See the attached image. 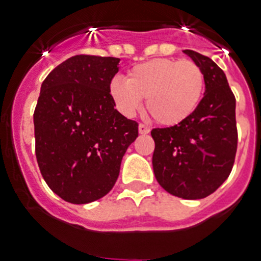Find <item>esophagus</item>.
<instances>
[{"mask_svg": "<svg viewBox=\"0 0 261 261\" xmlns=\"http://www.w3.org/2000/svg\"><path fill=\"white\" fill-rule=\"evenodd\" d=\"M150 131H151V128L148 126H146V124H143V123L139 124V134L146 135V134H148Z\"/></svg>", "mask_w": 261, "mask_h": 261, "instance_id": "obj_1", "label": "esophagus"}]
</instances>
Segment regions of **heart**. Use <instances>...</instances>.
<instances>
[{
	"label": "heart",
	"mask_w": 261,
	"mask_h": 261,
	"mask_svg": "<svg viewBox=\"0 0 261 261\" xmlns=\"http://www.w3.org/2000/svg\"><path fill=\"white\" fill-rule=\"evenodd\" d=\"M204 86V73L194 61L156 58L128 70L126 81L114 76L109 93L126 117H134L146 99L147 111L158 123L175 126L196 111Z\"/></svg>",
	"instance_id": "1"
}]
</instances>
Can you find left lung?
<instances>
[{"label":"left lung","mask_w":261,"mask_h":261,"mask_svg":"<svg viewBox=\"0 0 261 261\" xmlns=\"http://www.w3.org/2000/svg\"><path fill=\"white\" fill-rule=\"evenodd\" d=\"M185 53L204 73V97L180 124L152 128V167L168 194L195 200L215 192L231 174L238 148L236 99L224 71L211 58Z\"/></svg>","instance_id":"obj_1"}]
</instances>
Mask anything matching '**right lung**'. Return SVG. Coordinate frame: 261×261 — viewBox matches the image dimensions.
<instances>
[{
  "mask_svg": "<svg viewBox=\"0 0 261 261\" xmlns=\"http://www.w3.org/2000/svg\"><path fill=\"white\" fill-rule=\"evenodd\" d=\"M119 58L74 56L53 70L34 110L36 156L54 194L73 204L103 198L118 179L138 123L117 109L109 83Z\"/></svg>",
  "mask_w": 261,
  "mask_h": 261,
  "instance_id": "1",
  "label": "right lung"
}]
</instances>
